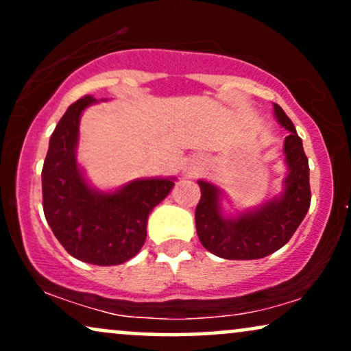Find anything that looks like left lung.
<instances>
[{
  "label": "left lung",
  "instance_id": "obj_1",
  "mask_svg": "<svg viewBox=\"0 0 351 351\" xmlns=\"http://www.w3.org/2000/svg\"><path fill=\"white\" fill-rule=\"evenodd\" d=\"M274 114L277 122L289 130L284 142L289 173L279 196L237 216H224L221 208L223 191L208 181H198L201 199L195 213L196 232L201 244L223 259H261L279 251L289 243L310 208L308 158L302 138L292 120L277 104H274Z\"/></svg>",
  "mask_w": 351,
  "mask_h": 351
}]
</instances>
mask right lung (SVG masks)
<instances>
[{
	"instance_id": "1",
	"label": "right lung",
	"mask_w": 351,
	"mask_h": 351,
	"mask_svg": "<svg viewBox=\"0 0 351 351\" xmlns=\"http://www.w3.org/2000/svg\"><path fill=\"white\" fill-rule=\"evenodd\" d=\"M79 99L56 125L43 167V208L47 224L67 252L95 265H119L136 256L147 239L152 209L175 186L173 178H142L115 191L87 183L75 150L80 115L95 104Z\"/></svg>"
}]
</instances>
